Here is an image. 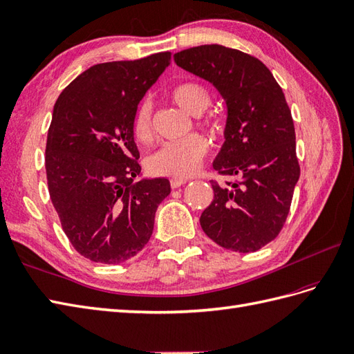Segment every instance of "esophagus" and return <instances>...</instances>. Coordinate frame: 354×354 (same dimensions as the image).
Segmentation results:
<instances>
[{"label":"esophagus","instance_id":"1","mask_svg":"<svg viewBox=\"0 0 354 354\" xmlns=\"http://www.w3.org/2000/svg\"><path fill=\"white\" fill-rule=\"evenodd\" d=\"M187 183H188V179H184V178H174V179H170L171 188H178V187L184 185V184H187Z\"/></svg>","mask_w":354,"mask_h":354}]
</instances>
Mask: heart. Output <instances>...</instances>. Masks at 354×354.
Returning <instances> with one entry per match:
<instances>
[{"label":"heart","instance_id":"1","mask_svg":"<svg viewBox=\"0 0 354 354\" xmlns=\"http://www.w3.org/2000/svg\"><path fill=\"white\" fill-rule=\"evenodd\" d=\"M174 102L192 115H201L211 104V93L201 82H183L171 89ZM203 129L216 134L221 124L215 116L201 120ZM133 134L140 143H149L153 138L152 106L149 100H143L136 109L133 118ZM207 152V143L201 134H189L178 142H169L147 158V167L152 175L185 178L193 175L201 167Z\"/></svg>","mask_w":354,"mask_h":354}]
</instances>
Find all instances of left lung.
<instances>
[{
    "label": "left lung",
    "instance_id": "left-lung-1",
    "mask_svg": "<svg viewBox=\"0 0 354 354\" xmlns=\"http://www.w3.org/2000/svg\"><path fill=\"white\" fill-rule=\"evenodd\" d=\"M176 64L211 82L227 104L225 142L214 161V201L201 215L203 232L225 250L254 252L283 229L301 175L292 112L260 59L220 44L175 53Z\"/></svg>",
    "mask_w": 354,
    "mask_h": 354
}]
</instances>
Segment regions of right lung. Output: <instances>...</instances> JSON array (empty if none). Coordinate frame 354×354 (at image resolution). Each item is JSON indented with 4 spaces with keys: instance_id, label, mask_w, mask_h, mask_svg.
Here are the masks:
<instances>
[{
    "instance_id": "obj_1",
    "label": "right lung",
    "mask_w": 354,
    "mask_h": 354,
    "mask_svg": "<svg viewBox=\"0 0 354 354\" xmlns=\"http://www.w3.org/2000/svg\"><path fill=\"white\" fill-rule=\"evenodd\" d=\"M170 57L93 66L53 107L44 157L50 201L71 245L95 263L118 265L142 251L170 194L169 179L133 180L140 175L133 118Z\"/></svg>"
}]
</instances>
